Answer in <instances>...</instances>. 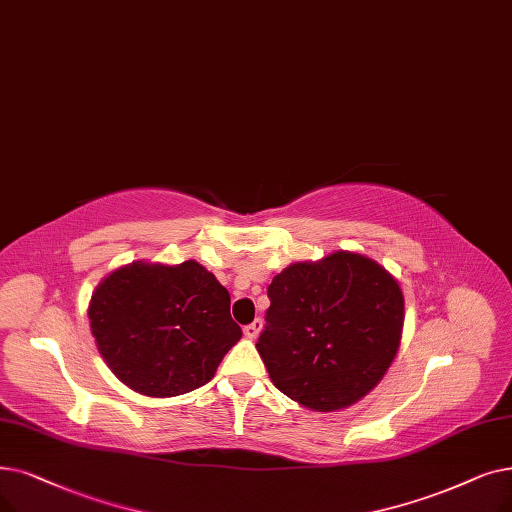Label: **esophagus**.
Instances as JSON below:
<instances>
[{"label": "esophagus", "instance_id": "esophagus-1", "mask_svg": "<svg viewBox=\"0 0 512 512\" xmlns=\"http://www.w3.org/2000/svg\"><path fill=\"white\" fill-rule=\"evenodd\" d=\"M261 328H263V322L261 320H255L253 324H249V326H244V337L247 339H257L259 337V332H261Z\"/></svg>", "mask_w": 512, "mask_h": 512}]
</instances>
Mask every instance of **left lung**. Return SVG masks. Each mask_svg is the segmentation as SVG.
Returning <instances> with one entry per match:
<instances>
[{
	"label": "left lung",
	"mask_w": 512,
	"mask_h": 512,
	"mask_svg": "<svg viewBox=\"0 0 512 512\" xmlns=\"http://www.w3.org/2000/svg\"><path fill=\"white\" fill-rule=\"evenodd\" d=\"M268 295L257 351L293 402L339 412L383 381L402 345L404 293L379 261L353 251L297 261Z\"/></svg>",
	"instance_id": "8db88e82"
}]
</instances>
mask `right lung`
<instances>
[{
	"instance_id": "1",
	"label": "right lung",
	"mask_w": 512,
	"mask_h": 512,
	"mask_svg": "<svg viewBox=\"0 0 512 512\" xmlns=\"http://www.w3.org/2000/svg\"><path fill=\"white\" fill-rule=\"evenodd\" d=\"M87 316L110 372L148 397L203 387L242 337L226 286L194 259L121 265L96 286Z\"/></svg>"
}]
</instances>
